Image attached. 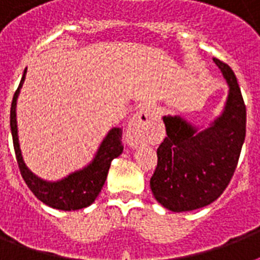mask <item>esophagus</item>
Masks as SVG:
<instances>
[{"label": "esophagus", "mask_w": 260, "mask_h": 260, "mask_svg": "<svg viewBox=\"0 0 260 260\" xmlns=\"http://www.w3.org/2000/svg\"><path fill=\"white\" fill-rule=\"evenodd\" d=\"M152 109L143 106L138 112L134 114V117L131 120L128 129L125 134L126 144L132 148L142 144L148 138V129H150V121L152 118Z\"/></svg>", "instance_id": "34e87169"}]
</instances>
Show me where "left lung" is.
<instances>
[{"label": "left lung", "mask_w": 260, "mask_h": 260, "mask_svg": "<svg viewBox=\"0 0 260 260\" xmlns=\"http://www.w3.org/2000/svg\"><path fill=\"white\" fill-rule=\"evenodd\" d=\"M230 93L222 113L198 131L179 116H165L166 134L150 186L156 201L171 212L200 209L216 201L230 183L246 139V105L228 64L213 59Z\"/></svg>", "instance_id": "obj_1"}]
</instances>
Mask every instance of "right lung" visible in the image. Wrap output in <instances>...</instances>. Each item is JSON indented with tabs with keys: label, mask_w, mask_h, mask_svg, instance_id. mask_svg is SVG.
Here are the masks:
<instances>
[{
	"label": "right lung",
	"mask_w": 260,
	"mask_h": 260,
	"mask_svg": "<svg viewBox=\"0 0 260 260\" xmlns=\"http://www.w3.org/2000/svg\"><path fill=\"white\" fill-rule=\"evenodd\" d=\"M25 74L26 69L24 70L21 82L14 93L12 108H10V131H12L14 152H16V159L20 167V173L30 191L46 205L59 210H78L86 208L93 204L94 200L101 191L108 177L112 160L120 156L124 150L121 143L122 129L112 128L108 132L94 159L86 167H83L82 170L74 171L60 181L55 182H48L39 178L26 167L22 159L21 150H20V143H18L16 105H17L20 89L25 81Z\"/></svg>",
	"instance_id": "obj_1"
}]
</instances>
